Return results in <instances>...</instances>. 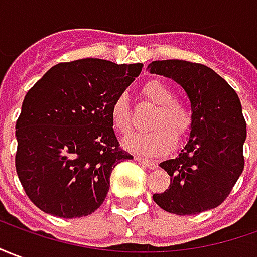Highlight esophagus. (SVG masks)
Instances as JSON below:
<instances>
[{
  "mask_svg": "<svg viewBox=\"0 0 257 257\" xmlns=\"http://www.w3.org/2000/svg\"><path fill=\"white\" fill-rule=\"evenodd\" d=\"M136 161L140 162V164H143L144 166H147L148 169H155L157 168V162L155 161H150V159L141 158V157H136Z\"/></svg>",
  "mask_w": 257,
  "mask_h": 257,
  "instance_id": "esophagus-1",
  "label": "esophagus"
}]
</instances>
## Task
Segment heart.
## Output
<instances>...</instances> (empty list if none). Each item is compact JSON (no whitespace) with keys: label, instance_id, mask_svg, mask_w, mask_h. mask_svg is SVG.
Masks as SVG:
<instances>
[{"label":"heart","instance_id":"obj_1","mask_svg":"<svg viewBox=\"0 0 257 257\" xmlns=\"http://www.w3.org/2000/svg\"><path fill=\"white\" fill-rule=\"evenodd\" d=\"M143 96L157 106L152 113L150 132L134 133L124 141V147L146 155H164L172 150L175 139H182L190 130L193 121L192 109L185 102L175 98L173 89L165 82L151 79L141 88ZM110 121L120 134L132 132V109L128 96L120 93L110 106Z\"/></svg>","mask_w":257,"mask_h":257}]
</instances>
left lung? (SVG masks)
Here are the masks:
<instances>
[{
  "label": "left lung",
  "mask_w": 257,
  "mask_h": 257,
  "mask_svg": "<svg viewBox=\"0 0 257 257\" xmlns=\"http://www.w3.org/2000/svg\"><path fill=\"white\" fill-rule=\"evenodd\" d=\"M147 70L171 78L185 89L193 121L185 147L159 166L171 178L152 196L162 210L194 215L218 207L243 171L246 123L236 92L207 65L183 60L152 61Z\"/></svg>",
  "instance_id": "left-lung-1"
}]
</instances>
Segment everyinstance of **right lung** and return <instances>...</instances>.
I'll return each instance as SVG.
<instances>
[{
  "label": "right lung",
  "instance_id": "1",
  "mask_svg": "<svg viewBox=\"0 0 257 257\" xmlns=\"http://www.w3.org/2000/svg\"><path fill=\"white\" fill-rule=\"evenodd\" d=\"M141 68L82 58L51 67L28 91L15 127V166L42 211L79 218L102 206L113 168L133 159L118 147L110 106Z\"/></svg>",
  "mask_w": 257,
  "mask_h": 257
}]
</instances>
